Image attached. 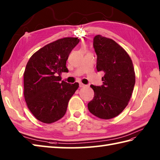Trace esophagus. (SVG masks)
Masks as SVG:
<instances>
[{
    "label": "esophagus",
    "instance_id": "1",
    "mask_svg": "<svg viewBox=\"0 0 160 160\" xmlns=\"http://www.w3.org/2000/svg\"><path fill=\"white\" fill-rule=\"evenodd\" d=\"M79 86H80V88H85V87L86 85H84V84H82V83L80 82V84H79Z\"/></svg>",
    "mask_w": 160,
    "mask_h": 160
}]
</instances>
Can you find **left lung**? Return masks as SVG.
<instances>
[{
	"label": "left lung",
	"instance_id": "8db88e82",
	"mask_svg": "<svg viewBox=\"0 0 160 160\" xmlns=\"http://www.w3.org/2000/svg\"><path fill=\"white\" fill-rule=\"evenodd\" d=\"M97 54V69L103 71V85H90L94 98L88 103L89 112L101 119L118 116L128 105L135 85V72L129 54L112 39L97 35L93 41Z\"/></svg>",
	"mask_w": 160,
	"mask_h": 160
}]
</instances>
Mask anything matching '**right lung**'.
Here are the masks:
<instances>
[{
    "label": "right lung",
    "mask_w": 160,
    "mask_h": 160,
    "mask_svg": "<svg viewBox=\"0 0 160 160\" xmlns=\"http://www.w3.org/2000/svg\"><path fill=\"white\" fill-rule=\"evenodd\" d=\"M80 40L59 39L40 48L32 55L24 73V94L28 109L37 120L50 124L63 117L70 98L79 84L61 81L66 63Z\"/></svg>",
    "instance_id": "add662e5"
}]
</instances>
